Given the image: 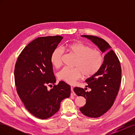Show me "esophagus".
I'll use <instances>...</instances> for the list:
<instances>
[{
    "instance_id": "esophagus-1",
    "label": "esophagus",
    "mask_w": 135,
    "mask_h": 135,
    "mask_svg": "<svg viewBox=\"0 0 135 135\" xmlns=\"http://www.w3.org/2000/svg\"><path fill=\"white\" fill-rule=\"evenodd\" d=\"M71 96H75V93L73 91V88L72 87H71Z\"/></svg>"
}]
</instances>
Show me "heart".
<instances>
[{"label":"heart","instance_id":"obj_1","mask_svg":"<svg viewBox=\"0 0 135 135\" xmlns=\"http://www.w3.org/2000/svg\"><path fill=\"white\" fill-rule=\"evenodd\" d=\"M74 55L76 59L75 68L65 67L59 72V79L69 84H73L83 75L90 77L100 70L104 62V57L102 53L86 44L80 42H73L67 44L63 48ZM63 51L56 48L52 52L51 56V62L55 68H58L62 64Z\"/></svg>","mask_w":135,"mask_h":135}]
</instances>
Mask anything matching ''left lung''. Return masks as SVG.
Instances as JSON below:
<instances>
[{"mask_svg":"<svg viewBox=\"0 0 135 135\" xmlns=\"http://www.w3.org/2000/svg\"><path fill=\"white\" fill-rule=\"evenodd\" d=\"M91 40L105 53L103 66L96 74L85 80L90 91L80 87L74 91L78 96L84 97L86 103L79 110L85 116L97 118L107 113L113 105L121 83V67L118 57L103 39L92 35H81Z\"/></svg>","mask_w":135,"mask_h":135,"instance_id":"left-lung-1","label":"left lung"}]
</instances>
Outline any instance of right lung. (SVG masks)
<instances>
[{
  "instance_id": "obj_1",
  "label": "right lung",
  "mask_w": 135,
  "mask_h": 135,
  "mask_svg": "<svg viewBox=\"0 0 135 135\" xmlns=\"http://www.w3.org/2000/svg\"><path fill=\"white\" fill-rule=\"evenodd\" d=\"M62 39L56 35L34 39L22 50L15 65L18 95L28 112L41 119L54 115L62 100L70 96L71 87L64 81L50 90L47 89V85L52 86L56 83L50 59Z\"/></svg>"
}]
</instances>
